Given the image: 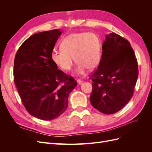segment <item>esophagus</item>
<instances>
[{
  "label": "esophagus",
  "instance_id": "34e87169",
  "mask_svg": "<svg viewBox=\"0 0 152 152\" xmlns=\"http://www.w3.org/2000/svg\"><path fill=\"white\" fill-rule=\"evenodd\" d=\"M77 83H78V84H79V85H80V84H82V83H83V81H82L80 79H77Z\"/></svg>",
  "mask_w": 152,
  "mask_h": 152
}]
</instances>
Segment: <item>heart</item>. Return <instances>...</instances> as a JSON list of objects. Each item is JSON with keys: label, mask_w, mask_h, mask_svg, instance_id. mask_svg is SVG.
Masks as SVG:
<instances>
[{"label": "heart", "mask_w": 152, "mask_h": 152, "mask_svg": "<svg viewBox=\"0 0 152 152\" xmlns=\"http://www.w3.org/2000/svg\"><path fill=\"white\" fill-rule=\"evenodd\" d=\"M61 49L53 50L50 59L61 70L70 71L77 62L75 73L84 75L87 68L93 70L99 63L102 51L98 36L93 32L71 34L61 42Z\"/></svg>", "instance_id": "1"}]
</instances>
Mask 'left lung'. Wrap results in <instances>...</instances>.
Instances as JSON below:
<instances>
[{
    "instance_id": "obj_1",
    "label": "left lung",
    "mask_w": 152,
    "mask_h": 152,
    "mask_svg": "<svg viewBox=\"0 0 152 152\" xmlns=\"http://www.w3.org/2000/svg\"><path fill=\"white\" fill-rule=\"evenodd\" d=\"M93 82L91 104L104 114L118 112L131 100L138 77L134 52L129 41L116 34L106 35Z\"/></svg>"
}]
</instances>
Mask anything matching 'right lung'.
Wrapping results in <instances>:
<instances>
[{
	"instance_id": "add662e5",
	"label": "right lung",
	"mask_w": 152,
	"mask_h": 152,
	"mask_svg": "<svg viewBox=\"0 0 152 152\" xmlns=\"http://www.w3.org/2000/svg\"><path fill=\"white\" fill-rule=\"evenodd\" d=\"M60 30L39 32L27 39L18 50L14 63V80L28 113L44 121L56 118L68 107L70 93L77 86L71 76L58 70L50 53Z\"/></svg>"
}]
</instances>
